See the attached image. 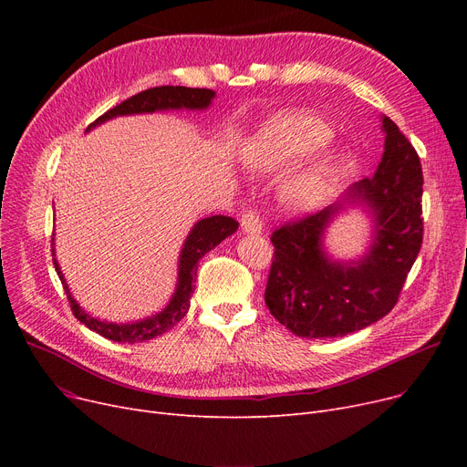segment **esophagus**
<instances>
[{"instance_id": "esophagus-1", "label": "esophagus", "mask_w": 467, "mask_h": 467, "mask_svg": "<svg viewBox=\"0 0 467 467\" xmlns=\"http://www.w3.org/2000/svg\"><path fill=\"white\" fill-rule=\"evenodd\" d=\"M240 225H242V231L248 234H261V231H263V221H261L259 213L254 210H246L242 213Z\"/></svg>"}]
</instances>
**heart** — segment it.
<instances>
[{
  "label": "heart",
  "mask_w": 467,
  "mask_h": 467,
  "mask_svg": "<svg viewBox=\"0 0 467 467\" xmlns=\"http://www.w3.org/2000/svg\"><path fill=\"white\" fill-rule=\"evenodd\" d=\"M331 129L306 111H284L261 127L244 150V162L257 176L276 174L326 143ZM333 178L327 153H314L301 170L280 187L278 201L285 212L305 213L322 204Z\"/></svg>",
  "instance_id": "obj_1"
}]
</instances>
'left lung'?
Instances as JSON below:
<instances>
[{
	"mask_svg": "<svg viewBox=\"0 0 467 467\" xmlns=\"http://www.w3.org/2000/svg\"><path fill=\"white\" fill-rule=\"evenodd\" d=\"M382 130L384 153L373 178L354 183L337 204L289 221L271 236L275 255L265 303L297 337H345L379 322L396 306L419 257L422 164L389 117H382ZM347 203H363L376 223L372 248L358 262L331 260L323 250L325 229Z\"/></svg>",
	"mask_w": 467,
	"mask_h": 467,
	"instance_id": "1",
	"label": "left lung"
}]
</instances>
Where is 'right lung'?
Listing matches in <instances>:
<instances>
[{
  "label": "right lung",
  "mask_w": 467,
  "mask_h": 467,
  "mask_svg": "<svg viewBox=\"0 0 467 467\" xmlns=\"http://www.w3.org/2000/svg\"><path fill=\"white\" fill-rule=\"evenodd\" d=\"M213 98H215V92L210 88H189V87H170V85L147 88L143 92L134 94L132 98H129V100L120 102L113 109L106 111L102 117H98L92 125H88L87 132L98 125H102V122L120 115L155 113V111H168V109H199L201 111L212 104ZM236 229H238V221L227 215H212V217L201 219L199 223H194L189 236L185 238V244L180 254L178 285L170 303L159 314L145 317V320H140V322H130V324L102 322L98 320V317H92L90 314H87L78 305V301L71 297L58 261L53 259V263L58 273V278L67 293V301L73 316H76L78 320L85 324L90 331H96L98 335H102L115 342H130V345H134V342L151 340L166 333L182 320L191 305L189 299H191V293L194 291L192 282L196 278V266H199V261L210 250H213L219 242H223L227 236L236 233ZM53 257H55V250H53Z\"/></svg>",
  "instance_id": "right-lung-1"
}]
</instances>
